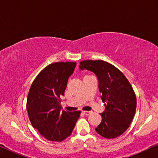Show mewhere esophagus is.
Masks as SVG:
<instances>
[{"instance_id": "obj_1", "label": "esophagus", "mask_w": 158, "mask_h": 158, "mask_svg": "<svg viewBox=\"0 0 158 158\" xmlns=\"http://www.w3.org/2000/svg\"><path fill=\"white\" fill-rule=\"evenodd\" d=\"M82 112H83V113L85 114V115H87V116L89 115V114H90L92 113L91 111H83Z\"/></svg>"}]
</instances>
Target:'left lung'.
I'll list each match as a JSON object with an SVG mask.
<instances>
[{
	"label": "left lung",
	"instance_id": "obj_1",
	"mask_svg": "<svg viewBox=\"0 0 158 158\" xmlns=\"http://www.w3.org/2000/svg\"><path fill=\"white\" fill-rule=\"evenodd\" d=\"M79 68L96 75L101 98L105 103L96 132L107 139L122 135L129 128L137 107V98L130 83L118 69L103 60H83L80 62Z\"/></svg>",
	"mask_w": 158,
	"mask_h": 158
}]
</instances>
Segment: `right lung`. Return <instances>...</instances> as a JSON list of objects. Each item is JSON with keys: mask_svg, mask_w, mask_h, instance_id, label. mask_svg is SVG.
Wrapping results in <instances>:
<instances>
[{"mask_svg": "<svg viewBox=\"0 0 158 158\" xmlns=\"http://www.w3.org/2000/svg\"><path fill=\"white\" fill-rule=\"evenodd\" d=\"M76 62H60L49 64L34 79L28 94L27 109L32 126L49 141L62 142L71 135L81 111L62 110L69 77Z\"/></svg>", "mask_w": 158, "mask_h": 158, "instance_id": "obj_1", "label": "right lung"}]
</instances>
